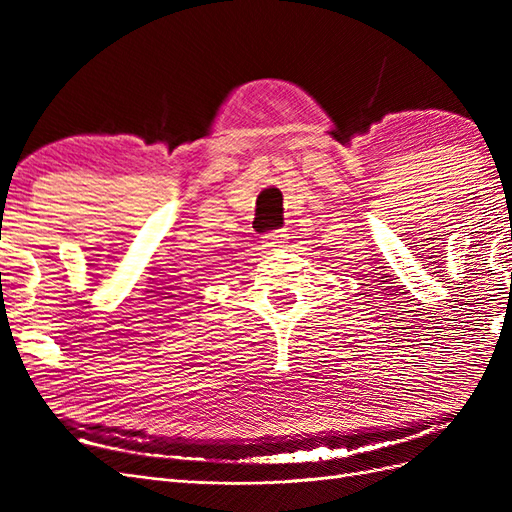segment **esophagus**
Segmentation results:
<instances>
[{"label": "esophagus", "instance_id": "obj_1", "mask_svg": "<svg viewBox=\"0 0 512 512\" xmlns=\"http://www.w3.org/2000/svg\"><path fill=\"white\" fill-rule=\"evenodd\" d=\"M286 239H288L286 230H273V232H269V235H265V241H262V243H265L267 250H275V247L284 245Z\"/></svg>", "mask_w": 512, "mask_h": 512}]
</instances>
